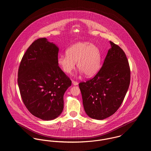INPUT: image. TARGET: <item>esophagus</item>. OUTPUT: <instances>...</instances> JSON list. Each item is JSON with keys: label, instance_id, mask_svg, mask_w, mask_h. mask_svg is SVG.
Wrapping results in <instances>:
<instances>
[{"label": "esophagus", "instance_id": "34e87169", "mask_svg": "<svg viewBox=\"0 0 151 151\" xmlns=\"http://www.w3.org/2000/svg\"><path fill=\"white\" fill-rule=\"evenodd\" d=\"M72 83L74 85H77L78 84V83L76 81L72 80Z\"/></svg>", "mask_w": 151, "mask_h": 151}]
</instances>
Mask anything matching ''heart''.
I'll return each mask as SVG.
<instances>
[{
  "instance_id": "heart-1",
  "label": "heart",
  "mask_w": 151,
  "mask_h": 151,
  "mask_svg": "<svg viewBox=\"0 0 151 151\" xmlns=\"http://www.w3.org/2000/svg\"><path fill=\"white\" fill-rule=\"evenodd\" d=\"M66 55H60L57 64L61 70L70 74L77 67L87 77L97 73L100 67L101 55L97 47L88 42L76 43L66 51Z\"/></svg>"
}]
</instances>
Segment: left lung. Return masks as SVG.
<instances>
[{
	"instance_id": "obj_1",
	"label": "left lung",
	"mask_w": 151,
	"mask_h": 151,
	"mask_svg": "<svg viewBox=\"0 0 151 151\" xmlns=\"http://www.w3.org/2000/svg\"><path fill=\"white\" fill-rule=\"evenodd\" d=\"M103 65L91 79L79 83L84 110L91 118L104 120L120 107L129 86L131 70L127 56L110 41Z\"/></svg>"
}]
</instances>
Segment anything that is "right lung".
Here are the masks:
<instances>
[{"label":"right lung","mask_w":151,"mask_h":151,"mask_svg":"<svg viewBox=\"0 0 151 151\" xmlns=\"http://www.w3.org/2000/svg\"><path fill=\"white\" fill-rule=\"evenodd\" d=\"M59 49L41 38L29 46L20 62L18 83L26 108L43 120H51L63 109V95L71 81L57 64Z\"/></svg>","instance_id":"add662e5"}]
</instances>
